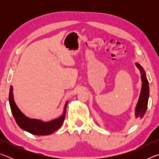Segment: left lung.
<instances>
[{
	"instance_id": "left-lung-1",
	"label": "left lung",
	"mask_w": 159,
	"mask_h": 159,
	"mask_svg": "<svg viewBox=\"0 0 159 159\" xmlns=\"http://www.w3.org/2000/svg\"><path fill=\"white\" fill-rule=\"evenodd\" d=\"M136 66L140 71L141 78H142V90L140 93V95L138 99V102L135 108V118H142L144 116L145 113H146L148 104V99H149V82L146 77L145 72L142 69V67L137 63Z\"/></svg>"
}]
</instances>
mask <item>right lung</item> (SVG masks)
Returning a JSON list of instances; mask_svg holds the SVG:
<instances>
[{
    "instance_id": "obj_1",
    "label": "right lung",
    "mask_w": 159,
    "mask_h": 159,
    "mask_svg": "<svg viewBox=\"0 0 159 159\" xmlns=\"http://www.w3.org/2000/svg\"><path fill=\"white\" fill-rule=\"evenodd\" d=\"M9 102L12 115L17 125L23 130L33 134H36V135H48V134H52L61 127L64 122V118H65L67 102L65 104V107H64V114L60 118L51 120V121L43 122L40 120L31 119V118L26 117L25 114L21 113L20 110L18 109L17 106L16 105L14 101V98H13L12 86L10 89Z\"/></svg>"
}]
</instances>
